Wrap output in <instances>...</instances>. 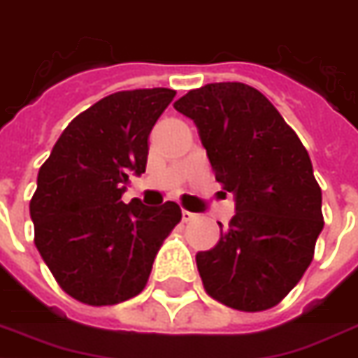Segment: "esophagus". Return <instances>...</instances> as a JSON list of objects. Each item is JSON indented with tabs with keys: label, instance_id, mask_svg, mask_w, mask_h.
<instances>
[{
	"label": "esophagus",
	"instance_id": "obj_1",
	"mask_svg": "<svg viewBox=\"0 0 358 358\" xmlns=\"http://www.w3.org/2000/svg\"><path fill=\"white\" fill-rule=\"evenodd\" d=\"M196 217H198V215L192 213V211H187V209H182V220H185V222H189V220H194Z\"/></svg>",
	"mask_w": 358,
	"mask_h": 358
}]
</instances>
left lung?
Listing matches in <instances>:
<instances>
[{
	"mask_svg": "<svg viewBox=\"0 0 358 358\" xmlns=\"http://www.w3.org/2000/svg\"><path fill=\"white\" fill-rule=\"evenodd\" d=\"M194 120L236 215L196 255L203 289L232 310L278 306L313 260L324 220L310 155L271 101L243 83H211L173 103Z\"/></svg>",
	"mask_w": 358,
	"mask_h": 358,
	"instance_id": "obj_1",
	"label": "left lung"
}]
</instances>
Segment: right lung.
Instances as JSON below:
<instances>
[{
    "mask_svg": "<svg viewBox=\"0 0 358 358\" xmlns=\"http://www.w3.org/2000/svg\"><path fill=\"white\" fill-rule=\"evenodd\" d=\"M173 98L169 88H139L99 99L67 124L39 168L29 201L36 247L79 302L113 306L138 296L181 220L176 201H122L128 177L145 171L149 134Z\"/></svg>",
    "mask_w": 358,
    "mask_h": 358,
    "instance_id": "right-lung-1",
    "label": "right lung"
}]
</instances>
